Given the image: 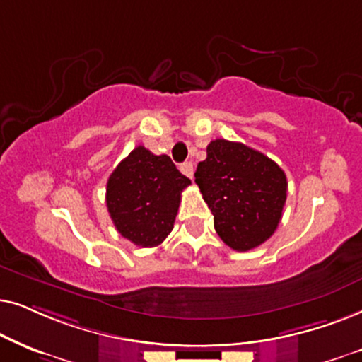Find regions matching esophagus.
I'll list each match as a JSON object with an SVG mask.
<instances>
[{
  "label": "esophagus",
  "mask_w": 362,
  "mask_h": 362,
  "mask_svg": "<svg viewBox=\"0 0 362 362\" xmlns=\"http://www.w3.org/2000/svg\"><path fill=\"white\" fill-rule=\"evenodd\" d=\"M194 170H195V167H194V163H192V162H185V163H182V165H180V172L189 178H194Z\"/></svg>",
  "instance_id": "1"
}]
</instances>
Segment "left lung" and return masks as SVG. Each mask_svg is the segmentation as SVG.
<instances>
[{"label":"left lung","instance_id":"1","mask_svg":"<svg viewBox=\"0 0 362 362\" xmlns=\"http://www.w3.org/2000/svg\"><path fill=\"white\" fill-rule=\"evenodd\" d=\"M195 184L214 214L218 237L237 252L259 247L274 233L286 202L285 172L240 142L211 141L197 165Z\"/></svg>","mask_w":362,"mask_h":362}]
</instances>
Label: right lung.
Returning <instances> with one entry per match:
<instances>
[{
  "mask_svg": "<svg viewBox=\"0 0 362 362\" xmlns=\"http://www.w3.org/2000/svg\"><path fill=\"white\" fill-rule=\"evenodd\" d=\"M189 185L170 157L139 146L110 173L105 204L124 238L137 247H157L172 231L182 190Z\"/></svg>",
  "mask_w": 362,
  "mask_h": 362,
  "instance_id": "add662e5",
  "label": "right lung"
}]
</instances>
